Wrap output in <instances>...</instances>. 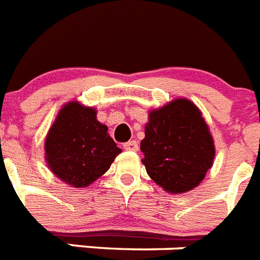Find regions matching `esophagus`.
I'll list each match as a JSON object with an SVG mask.
<instances>
[{
    "label": "esophagus",
    "mask_w": 260,
    "mask_h": 260,
    "mask_svg": "<svg viewBox=\"0 0 260 260\" xmlns=\"http://www.w3.org/2000/svg\"><path fill=\"white\" fill-rule=\"evenodd\" d=\"M123 148H125V150H127V151H138V150H139L138 142H137V141L126 142L125 145H123Z\"/></svg>",
    "instance_id": "34e87169"
}]
</instances>
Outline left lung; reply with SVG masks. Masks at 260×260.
Instances as JSON below:
<instances>
[{"label":"left lung","instance_id":"left-lung-1","mask_svg":"<svg viewBox=\"0 0 260 260\" xmlns=\"http://www.w3.org/2000/svg\"><path fill=\"white\" fill-rule=\"evenodd\" d=\"M141 150L148 176L174 194L200 185L216 156L209 126L187 99H175L148 112Z\"/></svg>","mask_w":260,"mask_h":260}]
</instances>
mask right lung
Instances as JSON below:
<instances>
[{
  "label": "right lung",
  "instance_id": "obj_1",
  "mask_svg": "<svg viewBox=\"0 0 260 260\" xmlns=\"http://www.w3.org/2000/svg\"><path fill=\"white\" fill-rule=\"evenodd\" d=\"M122 150L97 121L94 108L70 101L59 110L44 141V159L57 179L85 188L103 176Z\"/></svg>",
  "mask_w": 260,
  "mask_h": 260
}]
</instances>
